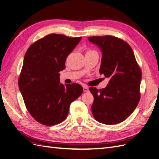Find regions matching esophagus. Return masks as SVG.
Returning a JSON list of instances; mask_svg holds the SVG:
<instances>
[{
	"instance_id": "34e87169",
	"label": "esophagus",
	"mask_w": 159,
	"mask_h": 159,
	"mask_svg": "<svg viewBox=\"0 0 159 159\" xmlns=\"http://www.w3.org/2000/svg\"><path fill=\"white\" fill-rule=\"evenodd\" d=\"M83 88H84V92H88V91H89V88L87 87V86H85V85L84 86Z\"/></svg>"
}]
</instances>
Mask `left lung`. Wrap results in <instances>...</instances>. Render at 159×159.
Returning <instances> with one entry per match:
<instances>
[{"mask_svg":"<svg viewBox=\"0 0 159 159\" xmlns=\"http://www.w3.org/2000/svg\"><path fill=\"white\" fill-rule=\"evenodd\" d=\"M88 39L102 50L99 73L109 78L105 88H89L94 98L91 112L99 123H119L134 111L140 100L141 68L131 47L121 38L107 35Z\"/></svg>","mask_w":159,"mask_h":159,"instance_id":"8db88e82","label":"left lung"}]
</instances>
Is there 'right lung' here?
I'll return each mask as SVG.
<instances>
[{
	"label": "right lung",
	"mask_w": 159,
	"mask_h": 159,
	"mask_svg": "<svg viewBox=\"0 0 159 159\" xmlns=\"http://www.w3.org/2000/svg\"><path fill=\"white\" fill-rule=\"evenodd\" d=\"M81 39L50 34L27 50L18 86L27 110L38 123L46 126L61 123L71 102L82 93V86L78 84H60L59 73Z\"/></svg>",
	"instance_id": "add662e5"
}]
</instances>
